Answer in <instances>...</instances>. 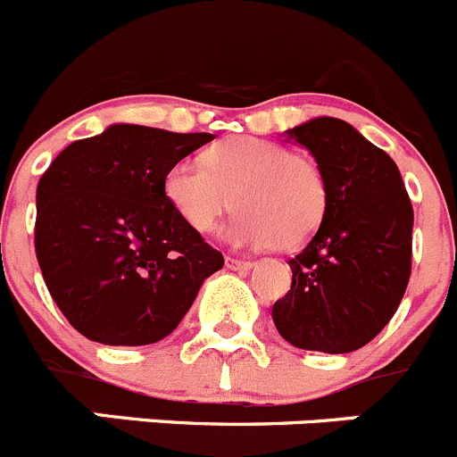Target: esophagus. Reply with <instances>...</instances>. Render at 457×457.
<instances>
[{
	"mask_svg": "<svg viewBox=\"0 0 457 457\" xmlns=\"http://www.w3.org/2000/svg\"><path fill=\"white\" fill-rule=\"evenodd\" d=\"M251 267H253V262H251V260L233 258V255H228V258H226V269H231V271H249Z\"/></svg>",
	"mask_w": 457,
	"mask_h": 457,
	"instance_id": "34e87169",
	"label": "esophagus"
}]
</instances>
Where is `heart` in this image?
I'll list each match as a JSON object with an SVG mask.
<instances>
[{"instance_id": "b5f03b06", "label": "heart", "mask_w": 457, "mask_h": 457, "mask_svg": "<svg viewBox=\"0 0 457 457\" xmlns=\"http://www.w3.org/2000/svg\"><path fill=\"white\" fill-rule=\"evenodd\" d=\"M163 193L195 233H211L237 208L226 237L242 246L296 249L328 211V181L314 159L258 137H231L168 168Z\"/></svg>"}]
</instances>
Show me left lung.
<instances>
[{
  "label": "left lung",
  "instance_id": "8db88e82",
  "mask_svg": "<svg viewBox=\"0 0 457 457\" xmlns=\"http://www.w3.org/2000/svg\"><path fill=\"white\" fill-rule=\"evenodd\" d=\"M328 181V211L289 260L291 289L273 305L278 332L301 350L345 354L397 312L411 278L412 206L399 168L350 123L329 116L289 129Z\"/></svg>",
  "mask_w": 457,
  "mask_h": 457
}]
</instances>
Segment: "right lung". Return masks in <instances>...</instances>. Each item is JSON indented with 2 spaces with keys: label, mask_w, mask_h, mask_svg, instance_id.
Here are the masks:
<instances>
[{
  "label": "right lung",
  "mask_w": 457,
  "mask_h": 457,
  "mask_svg": "<svg viewBox=\"0 0 457 457\" xmlns=\"http://www.w3.org/2000/svg\"><path fill=\"white\" fill-rule=\"evenodd\" d=\"M112 125L64 147L37 184L36 255L51 298L89 341L147 345L172 332L224 255L175 215L168 168L212 141Z\"/></svg>",
  "instance_id": "right-lung-1"
}]
</instances>
